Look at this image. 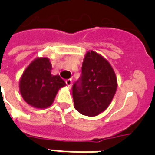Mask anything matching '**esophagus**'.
Masks as SVG:
<instances>
[{"instance_id":"esophagus-1","label":"esophagus","mask_w":155,"mask_h":155,"mask_svg":"<svg viewBox=\"0 0 155 155\" xmlns=\"http://www.w3.org/2000/svg\"><path fill=\"white\" fill-rule=\"evenodd\" d=\"M66 84L68 85L69 87H71V84H72V80H71V79H68V80H66Z\"/></svg>"}]
</instances>
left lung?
Listing matches in <instances>:
<instances>
[{"mask_svg": "<svg viewBox=\"0 0 155 155\" xmlns=\"http://www.w3.org/2000/svg\"><path fill=\"white\" fill-rule=\"evenodd\" d=\"M117 87L110 63L99 54L88 51L83 62L81 76L72 86L75 108L83 115H98L108 108Z\"/></svg>", "mask_w": 155, "mask_h": 155, "instance_id": "8db88e82", "label": "left lung"}]
</instances>
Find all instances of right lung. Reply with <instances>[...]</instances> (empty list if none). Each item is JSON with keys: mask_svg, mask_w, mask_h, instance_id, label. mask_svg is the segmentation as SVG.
I'll use <instances>...</instances> for the list:
<instances>
[{"mask_svg": "<svg viewBox=\"0 0 155 155\" xmlns=\"http://www.w3.org/2000/svg\"><path fill=\"white\" fill-rule=\"evenodd\" d=\"M47 58H38L28 66L21 78L19 87L23 99L30 105L45 108L52 104L58 90L66 83L59 75H51Z\"/></svg>", "mask_w": 155, "mask_h": 155, "instance_id": "obj_1", "label": "right lung"}]
</instances>
